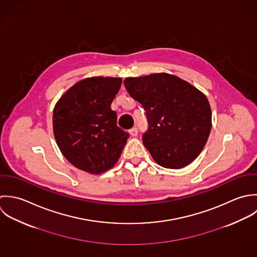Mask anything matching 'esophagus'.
Here are the masks:
<instances>
[{
    "mask_svg": "<svg viewBox=\"0 0 257 257\" xmlns=\"http://www.w3.org/2000/svg\"><path fill=\"white\" fill-rule=\"evenodd\" d=\"M129 133H130V135H131V136L135 137V136H137V135H138V129H137L136 127H134V128H132V129H130V130H129Z\"/></svg>",
    "mask_w": 257,
    "mask_h": 257,
    "instance_id": "obj_1",
    "label": "esophagus"
}]
</instances>
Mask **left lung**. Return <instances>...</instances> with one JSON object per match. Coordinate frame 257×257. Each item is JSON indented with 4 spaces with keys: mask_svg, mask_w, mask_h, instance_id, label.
<instances>
[{
    "mask_svg": "<svg viewBox=\"0 0 257 257\" xmlns=\"http://www.w3.org/2000/svg\"><path fill=\"white\" fill-rule=\"evenodd\" d=\"M124 85L146 110L149 128L142 139L157 164L181 169L201 154L211 128L210 106L202 91L168 73L127 77Z\"/></svg>",
    "mask_w": 257,
    "mask_h": 257,
    "instance_id": "1",
    "label": "left lung"
}]
</instances>
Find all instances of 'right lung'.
I'll use <instances>...</instances> for the list:
<instances>
[{
	"instance_id": "1",
	"label": "right lung",
	"mask_w": 257,
	"mask_h": 257,
	"mask_svg": "<svg viewBox=\"0 0 257 257\" xmlns=\"http://www.w3.org/2000/svg\"><path fill=\"white\" fill-rule=\"evenodd\" d=\"M121 83L119 77L85 78L71 86L54 106L56 144L79 170L101 174L120 158L129 134L117 126L111 103Z\"/></svg>"
}]
</instances>
